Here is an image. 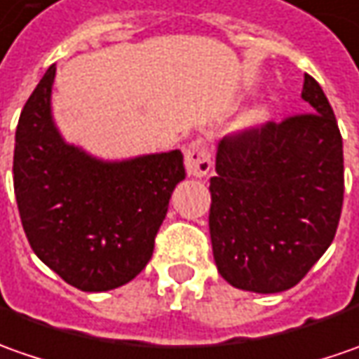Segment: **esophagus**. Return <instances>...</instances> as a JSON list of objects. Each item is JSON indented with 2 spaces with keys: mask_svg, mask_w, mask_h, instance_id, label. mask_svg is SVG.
<instances>
[{
  "mask_svg": "<svg viewBox=\"0 0 359 359\" xmlns=\"http://www.w3.org/2000/svg\"><path fill=\"white\" fill-rule=\"evenodd\" d=\"M184 167L189 177H206L208 170L212 167V155H210V149L203 139H196L187 144L184 149Z\"/></svg>",
  "mask_w": 359,
  "mask_h": 359,
  "instance_id": "esophagus-1",
  "label": "esophagus"
}]
</instances>
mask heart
I'll return each instance as SVG.
<instances>
[{
  "instance_id": "heart-1",
  "label": "heart",
  "mask_w": 359,
  "mask_h": 359,
  "mask_svg": "<svg viewBox=\"0 0 359 359\" xmlns=\"http://www.w3.org/2000/svg\"><path fill=\"white\" fill-rule=\"evenodd\" d=\"M268 117H270L268 107L264 105L254 107V109H250V111L242 117V125H246V127H256V125H262V123H266Z\"/></svg>"
}]
</instances>
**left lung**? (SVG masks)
Masks as SVG:
<instances>
[{"mask_svg":"<svg viewBox=\"0 0 359 359\" xmlns=\"http://www.w3.org/2000/svg\"><path fill=\"white\" fill-rule=\"evenodd\" d=\"M312 113L226 135L210 179L208 229L220 276L274 294L296 286L332 244L344 203V149L320 83L304 75Z\"/></svg>","mask_w":359,"mask_h":359,"instance_id":"left-lung-1","label":"left lung"}]
</instances>
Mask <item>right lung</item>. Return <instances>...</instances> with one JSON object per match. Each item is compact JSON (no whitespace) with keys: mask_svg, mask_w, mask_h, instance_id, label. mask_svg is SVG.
I'll return each instance as SVG.
<instances>
[{"mask_svg":"<svg viewBox=\"0 0 359 359\" xmlns=\"http://www.w3.org/2000/svg\"><path fill=\"white\" fill-rule=\"evenodd\" d=\"M55 65L21 111L13 189L37 258L83 292H107L135 278L153 256L175 187L180 151L101 161L69 144L51 115Z\"/></svg>","mask_w":359,"mask_h":359,"instance_id":"1","label":"right lung"}]
</instances>
